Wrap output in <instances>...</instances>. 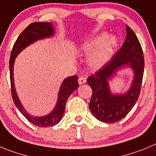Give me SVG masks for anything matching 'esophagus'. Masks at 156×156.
Wrapping results in <instances>:
<instances>
[{"mask_svg": "<svg viewBox=\"0 0 156 156\" xmlns=\"http://www.w3.org/2000/svg\"><path fill=\"white\" fill-rule=\"evenodd\" d=\"M86 82V78L85 77H80L78 78V84L79 85H82V84H85Z\"/></svg>", "mask_w": 156, "mask_h": 156, "instance_id": "esophagus-1", "label": "esophagus"}]
</instances>
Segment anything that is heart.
<instances>
[{
	"instance_id": "1",
	"label": "heart",
	"mask_w": 156,
	"mask_h": 156,
	"mask_svg": "<svg viewBox=\"0 0 156 156\" xmlns=\"http://www.w3.org/2000/svg\"><path fill=\"white\" fill-rule=\"evenodd\" d=\"M117 45L116 36L101 33L81 43L79 50L84 54H89L87 62L91 69L99 70L110 60Z\"/></svg>"
}]
</instances>
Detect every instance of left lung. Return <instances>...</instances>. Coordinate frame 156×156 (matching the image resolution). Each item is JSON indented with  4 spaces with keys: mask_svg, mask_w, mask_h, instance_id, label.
Returning a JSON list of instances; mask_svg holds the SVG:
<instances>
[{
    "mask_svg": "<svg viewBox=\"0 0 156 156\" xmlns=\"http://www.w3.org/2000/svg\"><path fill=\"white\" fill-rule=\"evenodd\" d=\"M126 30V40L118 53L87 80L92 90L88 104L90 111L104 123H115L125 117L135 105L141 90L144 65L142 49L132 29L127 26ZM125 68H130L133 75L129 89L123 94L112 92L109 82Z\"/></svg>",
    "mask_w": 156,
    "mask_h": 156,
    "instance_id": "1",
    "label": "left lung"
}]
</instances>
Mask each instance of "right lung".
<instances>
[{
  "label": "right lung",
  "instance_id": "right-lung-1",
  "mask_svg": "<svg viewBox=\"0 0 156 156\" xmlns=\"http://www.w3.org/2000/svg\"><path fill=\"white\" fill-rule=\"evenodd\" d=\"M54 33L55 29L54 24L52 22H33L30 24L18 37L16 42L14 44L10 57V79L14 102L21 113L30 123L38 127H52L61 121L65 110L66 102L71 94L78 88V77L75 75L64 78L59 89L55 106L50 113L41 116H33L26 111L17 94L14 80V65L15 59L22 50L39 40L53 38L54 36Z\"/></svg>",
  "mask_w": 156,
  "mask_h": 156
}]
</instances>
